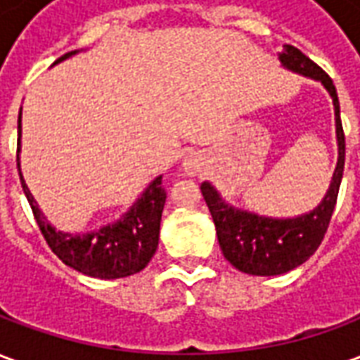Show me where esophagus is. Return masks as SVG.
Masks as SVG:
<instances>
[{"instance_id":"34e87169","label":"esophagus","mask_w":360,"mask_h":360,"mask_svg":"<svg viewBox=\"0 0 360 360\" xmlns=\"http://www.w3.org/2000/svg\"><path fill=\"white\" fill-rule=\"evenodd\" d=\"M183 169L188 173V175H195L202 169V158L198 154H188L185 160H183Z\"/></svg>"}]
</instances>
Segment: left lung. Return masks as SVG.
Here are the masks:
<instances>
[{
    "label": "left lung",
    "mask_w": 360,
    "mask_h": 360,
    "mask_svg": "<svg viewBox=\"0 0 360 360\" xmlns=\"http://www.w3.org/2000/svg\"><path fill=\"white\" fill-rule=\"evenodd\" d=\"M278 59L287 71L318 81L332 98L335 115L338 164L330 187L314 210L293 218H270L257 212L237 208L224 200L210 181L200 185L202 196L216 226L219 249L239 271L250 276H279L307 262L324 239L340 193L343 164H345V136L341 127L340 100L332 79L295 46L285 44Z\"/></svg>",
    "instance_id": "1"
}]
</instances>
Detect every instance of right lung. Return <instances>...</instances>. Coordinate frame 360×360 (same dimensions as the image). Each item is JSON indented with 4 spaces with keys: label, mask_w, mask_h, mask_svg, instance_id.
I'll return each mask as SVG.
<instances>
[{
    "label": "right lung",
    "mask_w": 360,
    "mask_h": 360,
    "mask_svg": "<svg viewBox=\"0 0 360 360\" xmlns=\"http://www.w3.org/2000/svg\"><path fill=\"white\" fill-rule=\"evenodd\" d=\"M79 51H69L53 63L58 65L65 59L73 58ZM51 65V67H53ZM22 110V108H20ZM17 167H19L20 185L28 204L32 208L36 224L42 231L44 239L56 252V257L73 270L84 276L100 279H117L133 276L146 268L160 241V221L165 204V191L162 187V175L150 181L133 206L121 214V218L98 227L86 233L61 231L51 226L30 188L20 173V111H19V142H17Z\"/></svg>",
    "instance_id": "add662e5"
}]
</instances>
